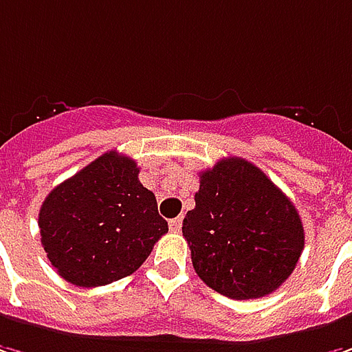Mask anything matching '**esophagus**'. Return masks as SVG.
I'll list each match as a JSON object with an SVG mask.
<instances>
[{"label":"esophagus","instance_id":"obj_1","mask_svg":"<svg viewBox=\"0 0 352 352\" xmlns=\"http://www.w3.org/2000/svg\"><path fill=\"white\" fill-rule=\"evenodd\" d=\"M181 226H183V218H181V216H177V218H173V220H169V230H171V232H175V234L181 232Z\"/></svg>","mask_w":352,"mask_h":352}]
</instances>
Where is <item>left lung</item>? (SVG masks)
I'll use <instances>...</instances> for the list:
<instances>
[{
	"label": "left lung",
	"mask_w": 352,
	"mask_h": 352,
	"mask_svg": "<svg viewBox=\"0 0 352 352\" xmlns=\"http://www.w3.org/2000/svg\"><path fill=\"white\" fill-rule=\"evenodd\" d=\"M195 271L234 300L274 292L304 249L296 206L259 167L226 157L200 173L195 208L183 220Z\"/></svg>",
	"instance_id": "obj_1"
}]
</instances>
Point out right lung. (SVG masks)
<instances>
[{
    "mask_svg": "<svg viewBox=\"0 0 352 352\" xmlns=\"http://www.w3.org/2000/svg\"><path fill=\"white\" fill-rule=\"evenodd\" d=\"M128 155L107 152L50 190L38 212L41 241L58 274L93 288L132 274L167 234L152 190Z\"/></svg>",
    "mask_w": 352,
    "mask_h": 352,
    "instance_id": "add662e5",
    "label": "right lung"
}]
</instances>
